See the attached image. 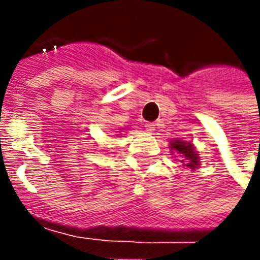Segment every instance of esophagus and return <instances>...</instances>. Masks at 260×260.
<instances>
[{
	"instance_id": "1",
	"label": "esophagus",
	"mask_w": 260,
	"mask_h": 260,
	"mask_svg": "<svg viewBox=\"0 0 260 260\" xmlns=\"http://www.w3.org/2000/svg\"><path fill=\"white\" fill-rule=\"evenodd\" d=\"M145 128H146L147 132H154L156 131V124L154 122H147V124H145Z\"/></svg>"
}]
</instances>
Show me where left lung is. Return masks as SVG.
Instances as JSON below:
<instances>
[{
	"label": "left lung",
	"mask_w": 260,
	"mask_h": 260,
	"mask_svg": "<svg viewBox=\"0 0 260 260\" xmlns=\"http://www.w3.org/2000/svg\"><path fill=\"white\" fill-rule=\"evenodd\" d=\"M170 153H177L180 156V161L184 166V169L196 170L201 166V157L199 152L196 150L195 145L192 142L175 139L169 143Z\"/></svg>",
	"instance_id": "1"
}]
</instances>
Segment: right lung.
<instances>
[{"instance_id":"right-lung-1","label":"right lung","mask_w":260,"mask_h":260,"mask_svg":"<svg viewBox=\"0 0 260 260\" xmlns=\"http://www.w3.org/2000/svg\"><path fill=\"white\" fill-rule=\"evenodd\" d=\"M122 131H125V129H122ZM122 131H119V132H122ZM119 135H121V134H119Z\"/></svg>"}]
</instances>
